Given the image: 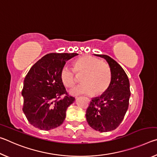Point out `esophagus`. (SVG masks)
Instances as JSON below:
<instances>
[{"label":"esophagus","mask_w":157,"mask_h":157,"mask_svg":"<svg viewBox=\"0 0 157 157\" xmlns=\"http://www.w3.org/2000/svg\"><path fill=\"white\" fill-rule=\"evenodd\" d=\"M77 98V97H76V98Z\"/></svg>","instance_id":"esophagus-1"}]
</instances>
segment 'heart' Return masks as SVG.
Returning a JSON list of instances; mask_svg holds the SVG:
<instances>
[{"mask_svg":"<svg viewBox=\"0 0 157 157\" xmlns=\"http://www.w3.org/2000/svg\"><path fill=\"white\" fill-rule=\"evenodd\" d=\"M74 71L82 74L80 79L82 84L71 90L70 94L72 95H91L94 94L100 95L107 91L110 86L111 73L109 66L96 57L91 55L79 57L73 63V69L67 66H63L59 74L60 79L68 88L75 83Z\"/></svg>","mask_w":157,"mask_h":157,"instance_id":"1","label":"heart"}]
</instances>
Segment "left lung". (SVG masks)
Masks as SVG:
<instances>
[{
	"mask_svg": "<svg viewBox=\"0 0 157 157\" xmlns=\"http://www.w3.org/2000/svg\"><path fill=\"white\" fill-rule=\"evenodd\" d=\"M107 61L111 81L107 91L94 98L86 112L89 126L96 131L107 132L116 129L123 121L129 107V81L123 68L106 55H95Z\"/></svg>",
	"mask_w": 157,
	"mask_h": 157,
	"instance_id": "left-lung-1",
	"label": "left lung"
}]
</instances>
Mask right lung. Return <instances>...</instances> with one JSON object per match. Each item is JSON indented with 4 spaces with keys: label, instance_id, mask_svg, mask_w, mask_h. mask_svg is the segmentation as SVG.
Returning <instances> with one entry per match:
<instances>
[{
    "label": "right lung",
    "instance_id": "right-lung-1",
    "mask_svg": "<svg viewBox=\"0 0 157 157\" xmlns=\"http://www.w3.org/2000/svg\"><path fill=\"white\" fill-rule=\"evenodd\" d=\"M78 53H50L32 66L26 75L22 96L23 111L32 125L50 130L63 123L67 108L75 101L61 81V69ZM65 94L62 99L61 95Z\"/></svg>",
    "mask_w": 157,
    "mask_h": 157
}]
</instances>
